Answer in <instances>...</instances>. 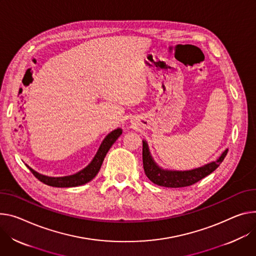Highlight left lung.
<instances>
[{
    "label": "left lung",
    "instance_id": "left-lung-1",
    "mask_svg": "<svg viewBox=\"0 0 256 256\" xmlns=\"http://www.w3.org/2000/svg\"><path fill=\"white\" fill-rule=\"evenodd\" d=\"M228 153L226 149L216 161L191 170H168L157 166L152 158L146 141H143V166L147 178L154 184L166 188H182L191 186L216 170Z\"/></svg>",
    "mask_w": 256,
    "mask_h": 256
}]
</instances>
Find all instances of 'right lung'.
Segmentation results:
<instances>
[{
  "label": "right lung",
  "instance_id": "obj_1",
  "mask_svg": "<svg viewBox=\"0 0 256 256\" xmlns=\"http://www.w3.org/2000/svg\"><path fill=\"white\" fill-rule=\"evenodd\" d=\"M122 134V128H116L109 132L106 138L101 143L95 157L90 162L88 166H86L84 170L78 172L76 174H74L72 176H48L38 174V172L34 170L32 168L26 166L32 172V174L40 180L42 182L51 186V187H57V188H69V187H78V186L84 184L94 178L97 174L99 172L101 166L103 164V160L111 148V146L114 144V142L118 140L120 136Z\"/></svg>",
  "mask_w": 256,
  "mask_h": 256
}]
</instances>
